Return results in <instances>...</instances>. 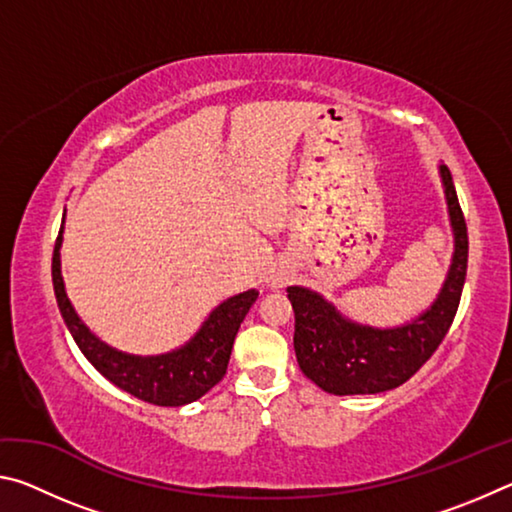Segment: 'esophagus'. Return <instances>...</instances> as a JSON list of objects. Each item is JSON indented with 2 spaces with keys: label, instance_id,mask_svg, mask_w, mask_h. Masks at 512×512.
<instances>
[{
  "label": "esophagus",
  "instance_id": "1",
  "mask_svg": "<svg viewBox=\"0 0 512 512\" xmlns=\"http://www.w3.org/2000/svg\"><path fill=\"white\" fill-rule=\"evenodd\" d=\"M287 280H289V268H284V266L273 268L271 275H268V284H271L273 289L284 287V284H287Z\"/></svg>",
  "mask_w": 512,
  "mask_h": 512
}]
</instances>
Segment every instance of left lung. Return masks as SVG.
<instances>
[{"label": "left lung", "instance_id": "left-lung-1", "mask_svg": "<svg viewBox=\"0 0 512 512\" xmlns=\"http://www.w3.org/2000/svg\"><path fill=\"white\" fill-rule=\"evenodd\" d=\"M454 255L438 298L420 316L397 327H372L343 316L332 302L307 287H289L296 314L293 348L300 370L332 395L391 391L422 368L452 327L467 273V225L452 173L440 164Z\"/></svg>", "mask_w": 512, "mask_h": 512}]
</instances>
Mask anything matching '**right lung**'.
Segmentation results:
<instances>
[{
	"label": "right lung",
	"mask_w": 512,
	"mask_h": 512,
	"mask_svg": "<svg viewBox=\"0 0 512 512\" xmlns=\"http://www.w3.org/2000/svg\"><path fill=\"white\" fill-rule=\"evenodd\" d=\"M60 246H63V225H60L54 257H51V280H54L58 309L79 350L103 377L137 400L155 406H183L196 402L212 386L219 384L225 370H228L232 343H235L239 325L244 323L246 314L259 296L257 289H248L223 300L205 318L201 329L180 348L153 354V357H140V354L110 348L99 336H94L90 327L76 314L67 298L63 273H60Z\"/></svg>",
	"instance_id": "1"
}]
</instances>
